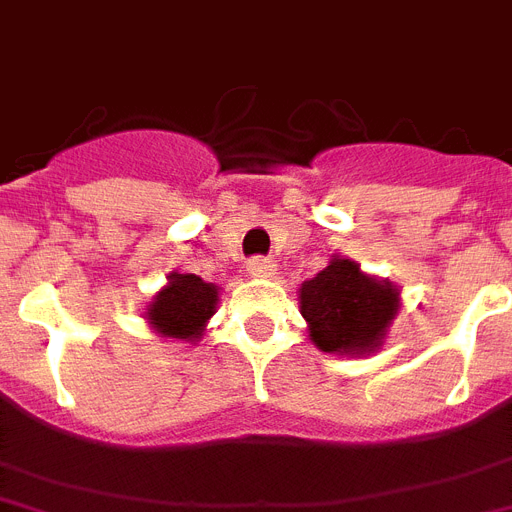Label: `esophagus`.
Instances as JSON below:
<instances>
[{"instance_id": "34e87169", "label": "esophagus", "mask_w": 512, "mask_h": 512, "mask_svg": "<svg viewBox=\"0 0 512 512\" xmlns=\"http://www.w3.org/2000/svg\"><path fill=\"white\" fill-rule=\"evenodd\" d=\"M246 269H248V274H253V277H272V274L277 272L274 261L264 259V256H253V259H248Z\"/></svg>"}]
</instances>
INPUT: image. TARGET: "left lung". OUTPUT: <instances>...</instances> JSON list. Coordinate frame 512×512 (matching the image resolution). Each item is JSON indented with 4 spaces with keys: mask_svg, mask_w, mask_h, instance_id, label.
<instances>
[{
    "mask_svg": "<svg viewBox=\"0 0 512 512\" xmlns=\"http://www.w3.org/2000/svg\"><path fill=\"white\" fill-rule=\"evenodd\" d=\"M301 314L324 353H366L382 342L398 314V290L335 259L301 287Z\"/></svg>",
    "mask_w": 512,
    "mask_h": 512,
    "instance_id": "8db88e82",
    "label": "left lung"
}]
</instances>
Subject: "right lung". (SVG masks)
<instances>
[{
  "instance_id": "add662e5",
  "label": "right lung",
  "mask_w": 512,
  "mask_h": 512,
  "mask_svg": "<svg viewBox=\"0 0 512 512\" xmlns=\"http://www.w3.org/2000/svg\"><path fill=\"white\" fill-rule=\"evenodd\" d=\"M217 311V287L196 274H172L170 285L149 306L156 332L177 340H198L206 319Z\"/></svg>"
}]
</instances>
